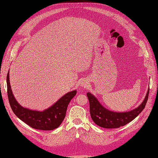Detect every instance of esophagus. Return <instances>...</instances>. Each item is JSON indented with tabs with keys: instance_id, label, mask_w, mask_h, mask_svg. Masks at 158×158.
<instances>
[{
	"instance_id": "esophagus-1",
	"label": "esophagus",
	"mask_w": 158,
	"mask_h": 158,
	"mask_svg": "<svg viewBox=\"0 0 158 158\" xmlns=\"http://www.w3.org/2000/svg\"><path fill=\"white\" fill-rule=\"evenodd\" d=\"M81 86H86L85 82H82L81 83Z\"/></svg>"
}]
</instances>
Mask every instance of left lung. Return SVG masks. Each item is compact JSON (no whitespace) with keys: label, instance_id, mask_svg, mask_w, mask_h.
<instances>
[{"label":"left lung","instance_id":"8db88e82","mask_svg":"<svg viewBox=\"0 0 158 158\" xmlns=\"http://www.w3.org/2000/svg\"><path fill=\"white\" fill-rule=\"evenodd\" d=\"M149 89L143 102L136 109L128 112L118 113L107 110L98 102L97 98L90 93H87L89 102V111L92 119L97 126L103 128L114 129L126 125L134 120L145 108L148 100Z\"/></svg>","mask_w":158,"mask_h":158}]
</instances>
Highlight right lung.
I'll return each instance as SVG.
<instances>
[{"label":"right lung","mask_w":158,"mask_h":158,"mask_svg":"<svg viewBox=\"0 0 158 158\" xmlns=\"http://www.w3.org/2000/svg\"><path fill=\"white\" fill-rule=\"evenodd\" d=\"M7 96L11 109L16 117L33 129L51 131L59 127L63 121L67 107L77 91L70 92L60 98L48 109L38 111L31 110L20 105L15 99L10 82V74L7 76Z\"/></svg>","instance_id":"1"}]
</instances>
